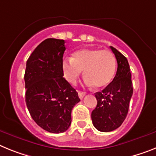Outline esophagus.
Returning a JSON list of instances; mask_svg holds the SVG:
<instances>
[{"label": "esophagus", "instance_id": "1", "mask_svg": "<svg viewBox=\"0 0 156 156\" xmlns=\"http://www.w3.org/2000/svg\"><path fill=\"white\" fill-rule=\"evenodd\" d=\"M78 97H79V98L81 99V100H82L84 96L86 95V93H84V92H81V91H78Z\"/></svg>", "mask_w": 156, "mask_h": 156}]
</instances>
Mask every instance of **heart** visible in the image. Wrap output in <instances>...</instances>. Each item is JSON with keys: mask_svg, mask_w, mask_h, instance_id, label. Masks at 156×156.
Returning <instances> with one entry per match:
<instances>
[{"mask_svg": "<svg viewBox=\"0 0 156 156\" xmlns=\"http://www.w3.org/2000/svg\"><path fill=\"white\" fill-rule=\"evenodd\" d=\"M116 59L108 50L82 48L62 63L65 78L74 84L84 70L88 86L104 88L110 84L116 71Z\"/></svg>", "mask_w": 156, "mask_h": 156, "instance_id": "obj_1", "label": "heart"}]
</instances>
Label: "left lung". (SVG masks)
<instances>
[{"instance_id": "left-lung-1", "label": "left lung", "mask_w": 156, "mask_h": 156, "mask_svg": "<svg viewBox=\"0 0 156 156\" xmlns=\"http://www.w3.org/2000/svg\"><path fill=\"white\" fill-rule=\"evenodd\" d=\"M110 48L117 60V72L102 92L95 93L97 104L91 114L93 126L101 132H111L122 125L126 118L133 92L128 60L116 48Z\"/></svg>"}]
</instances>
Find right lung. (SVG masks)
<instances>
[{
	"label": "right lung",
	"mask_w": 156,
	"mask_h": 156,
	"mask_svg": "<svg viewBox=\"0 0 156 156\" xmlns=\"http://www.w3.org/2000/svg\"><path fill=\"white\" fill-rule=\"evenodd\" d=\"M64 40L48 38L34 50L27 61L26 104L34 121L53 133L67 130L71 111L80 101L78 93L63 78Z\"/></svg>",
	"instance_id": "right-lung-1"
}]
</instances>
